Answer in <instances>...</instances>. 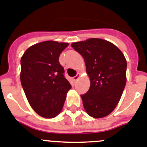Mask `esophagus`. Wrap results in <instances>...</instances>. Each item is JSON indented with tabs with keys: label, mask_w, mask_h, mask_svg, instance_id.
Masks as SVG:
<instances>
[{
	"label": "esophagus",
	"mask_w": 147,
	"mask_h": 147,
	"mask_svg": "<svg viewBox=\"0 0 147 147\" xmlns=\"http://www.w3.org/2000/svg\"><path fill=\"white\" fill-rule=\"evenodd\" d=\"M79 78H80V75H79V74L78 73L76 75H75V76H74L73 78H73V80H75V81H76V80H78Z\"/></svg>",
	"instance_id": "esophagus-1"
}]
</instances>
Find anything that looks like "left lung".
<instances>
[{"instance_id": "8db88e82", "label": "left lung", "mask_w": 147, "mask_h": 147, "mask_svg": "<svg viewBox=\"0 0 147 147\" xmlns=\"http://www.w3.org/2000/svg\"><path fill=\"white\" fill-rule=\"evenodd\" d=\"M85 61L90 88L80 95L86 113L102 118L115 109L126 85L127 61L111 42L92 38L71 45Z\"/></svg>"}]
</instances>
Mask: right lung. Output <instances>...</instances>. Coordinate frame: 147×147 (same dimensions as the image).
<instances>
[{"mask_svg":"<svg viewBox=\"0 0 147 147\" xmlns=\"http://www.w3.org/2000/svg\"><path fill=\"white\" fill-rule=\"evenodd\" d=\"M68 43L45 41L28 48L21 58V84L36 113L54 118L62 110L70 83L65 78L59 55Z\"/></svg>","mask_w":147,"mask_h":147,"instance_id":"obj_1","label":"right lung"}]
</instances>
